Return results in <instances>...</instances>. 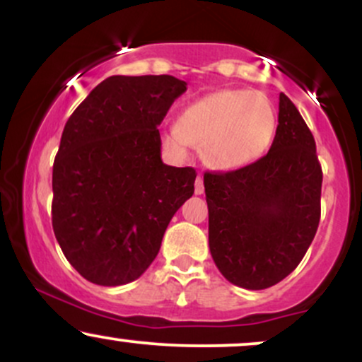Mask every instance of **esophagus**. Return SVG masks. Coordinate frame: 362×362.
<instances>
[{
  "mask_svg": "<svg viewBox=\"0 0 362 362\" xmlns=\"http://www.w3.org/2000/svg\"><path fill=\"white\" fill-rule=\"evenodd\" d=\"M195 194H204V178L201 175H197V178H195Z\"/></svg>",
  "mask_w": 362,
  "mask_h": 362,
  "instance_id": "34e87169",
  "label": "esophagus"
}]
</instances>
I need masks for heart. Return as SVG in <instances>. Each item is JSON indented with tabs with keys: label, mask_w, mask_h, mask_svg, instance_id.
<instances>
[{
	"label": "heart",
	"mask_w": 362,
	"mask_h": 362,
	"mask_svg": "<svg viewBox=\"0 0 362 362\" xmlns=\"http://www.w3.org/2000/svg\"><path fill=\"white\" fill-rule=\"evenodd\" d=\"M276 112L264 95L252 90H219L187 105L175 131L163 143L177 153L201 146L206 167L233 172L255 163L271 148Z\"/></svg>",
	"instance_id": "heart-1"
}]
</instances>
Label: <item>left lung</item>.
I'll return each mask as SVG.
<instances>
[{"mask_svg":"<svg viewBox=\"0 0 362 362\" xmlns=\"http://www.w3.org/2000/svg\"><path fill=\"white\" fill-rule=\"evenodd\" d=\"M322 178L313 134L281 93L267 155L235 172L204 175L209 250L231 284L267 289L298 267L317 233Z\"/></svg>","mask_w":362,"mask_h":362,"instance_id":"1","label":"left lung"}]
</instances>
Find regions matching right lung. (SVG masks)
<instances>
[{
  "mask_svg": "<svg viewBox=\"0 0 362 362\" xmlns=\"http://www.w3.org/2000/svg\"><path fill=\"white\" fill-rule=\"evenodd\" d=\"M185 90L168 74L110 76L66 122L52 167V228L69 264L93 284L138 279L192 197L195 170L161 161L156 129Z\"/></svg>",
  "mask_w": 362,
  "mask_h": 362,
  "instance_id": "obj_1",
  "label": "right lung"
}]
</instances>
